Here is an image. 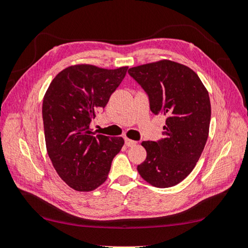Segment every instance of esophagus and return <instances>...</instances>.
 Masks as SVG:
<instances>
[{
    "mask_svg": "<svg viewBox=\"0 0 248 248\" xmlns=\"http://www.w3.org/2000/svg\"><path fill=\"white\" fill-rule=\"evenodd\" d=\"M124 144L127 147H133L136 145V141L132 140H129V139H125L124 140Z\"/></svg>",
    "mask_w": 248,
    "mask_h": 248,
    "instance_id": "1",
    "label": "esophagus"
}]
</instances>
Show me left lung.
I'll list each match as a JSON object with an SVG mask.
<instances>
[{
  "instance_id": "left-lung-1",
  "label": "left lung",
  "mask_w": 248,
  "mask_h": 248,
  "mask_svg": "<svg viewBox=\"0 0 248 248\" xmlns=\"http://www.w3.org/2000/svg\"><path fill=\"white\" fill-rule=\"evenodd\" d=\"M128 72L148 96L151 112L167 117L163 138L141 143L147 157L138 170L155 187L176 186L191 173L207 143L209 93L196 73L175 62H152Z\"/></svg>"
}]
</instances>
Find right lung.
Returning <instances> with one entry per match:
<instances>
[{
    "label": "right lung",
    "instance_id": "1",
    "mask_svg": "<svg viewBox=\"0 0 248 248\" xmlns=\"http://www.w3.org/2000/svg\"><path fill=\"white\" fill-rule=\"evenodd\" d=\"M92 65L68 67L46 91L43 120L46 151L56 172L76 191L89 192L107 180L123 138L93 136L89 124L127 73Z\"/></svg>",
    "mask_w": 248,
    "mask_h": 248
}]
</instances>
